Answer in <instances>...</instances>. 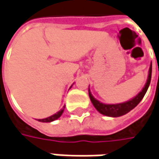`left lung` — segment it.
<instances>
[{"label":"left lung","instance_id":"8db88e82","mask_svg":"<svg viewBox=\"0 0 159 159\" xmlns=\"http://www.w3.org/2000/svg\"><path fill=\"white\" fill-rule=\"evenodd\" d=\"M151 73H152V64L150 65V67H149L148 76V80H147L144 88L141 90V92L136 97L126 102L118 103V104H105V103L100 102L96 99L93 98V96L92 95V93L89 90V97L91 99V102L99 112L103 115L109 117L122 116V115L128 113L129 111H130L132 109H134L140 102V101L143 99L147 91H148V88L149 86L150 81H151Z\"/></svg>","mask_w":159,"mask_h":159}]
</instances>
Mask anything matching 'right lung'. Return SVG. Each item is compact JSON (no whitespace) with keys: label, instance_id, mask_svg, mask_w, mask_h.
Segmentation results:
<instances>
[{"label":"right lung","instance_id":"obj_1","mask_svg":"<svg viewBox=\"0 0 159 159\" xmlns=\"http://www.w3.org/2000/svg\"><path fill=\"white\" fill-rule=\"evenodd\" d=\"M64 109H65V106L63 107V109H61L58 112H57L56 114H54V115H52V116L48 117V118H46V119L39 120V121H41V122H51V121H53V120H56L57 119H58V118L62 115V113L64 112Z\"/></svg>","mask_w":159,"mask_h":159}]
</instances>
